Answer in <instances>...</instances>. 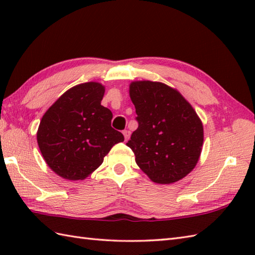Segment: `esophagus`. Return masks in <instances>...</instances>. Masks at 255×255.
I'll list each match as a JSON object with an SVG mask.
<instances>
[{"label":"esophagus","mask_w":255,"mask_h":255,"mask_svg":"<svg viewBox=\"0 0 255 255\" xmlns=\"http://www.w3.org/2000/svg\"><path fill=\"white\" fill-rule=\"evenodd\" d=\"M123 133H124L125 140H126V141H127V140L129 139V137H130V131H129V130H124Z\"/></svg>","instance_id":"1"}]
</instances>
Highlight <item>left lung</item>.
Returning <instances> with one entry per match:
<instances>
[{
  "label": "left lung",
  "instance_id": "1",
  "mask_svg": "<svg viewBox=\"0 0 255 255\" xmlns=\"http://www.w3.org/2000/svg\"><path fill=\"white\" fill-rule=\"evenodd\" d=\"M138 128L127 145L151 180L170 184L191 172L199 159L204 129L191 104L163 83L137 81L129 88Z\"/></svg>",
  "mask_w": 255,
  "mask_h": 255
}]
</instances>
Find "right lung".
Segmentation results:
<instances>
[{"mask_svg": "<svg viewBox=\"0 0 255 255\" xmlns=\"http://www.w3.org/2000/svg\"><path fill=\"white\" fill-rule=\"evenodd\" d=\"M104 86L96 82L68 90L42 116L37 142L58 175L83 180L95 171L114 144L124 141L112 126L113 114L102 106Z\"/></svg>", "mask_w": 255, "mask_h": 255, "instance_id": "add662e5", "label": "right lung"}]
</instances>
